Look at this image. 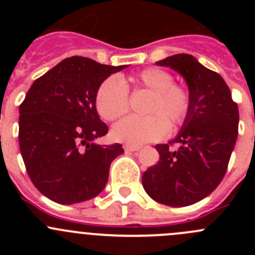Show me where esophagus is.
<instances>
[{"instance_id": "obj_1", "label": "esophagus", "mask_w": 255, "mask_h": 255, "mask_svg": "<svg viewBox=\"0 0 255 255\" xmlns=\"http://www.w3.org/2000/svg\"><path fill=\"white\" fill-rule=\"evenodd\" d=\"M123 148H125L126 151H137V150H139L140 146L139 145H129V144H126Z\"/></svg>"}]
</instances>
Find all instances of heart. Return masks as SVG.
I'll return each instance as SVG.
<instances>
[{
    "mask_svg": "<svg viewBox=\"0 0 255 255\" xmlns=\"http://www.w3.org/2000/svg\"><path fill=\"white\" fill-rule=\"evenodd\" d=\"M128 86H132L134 91L151 92L146 107V113L150 116H129L116 123L112 128L116 140L133 145L154 142L169 132V122L173 128L181 127L186 122L192 106L191 94L182 85L174 84L170 73L159 68L144 69L125 82L117 76L105 79L95 97L96 110L104 120L115 121L128 112Z\"/></svg>",
    "mask_w": 255,
    "mask_h": 255,
    "instance_id": "heart-1",
    "label": "heart"
}]
</instances>
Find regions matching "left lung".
<instances>
[{
  "instance_id": "obj_1",
  "label": "left lung",
  "mask_w": 255,
  "mask_h": 255,
  "mask_svg": "<svg viewBox=\"0 0 255 255\" xmlns=\"http://www.w3.org/2000/svg\"><path fill=\"white\" fill-rule=\"evenodd\" d=\"M156 65L170 66L181 74L192 106L175 139L155 145L160 159L144 171L142 184L156 202L189 206L208 196L227 171L238 135V105L222 76L192 55L176 54ZM173 143L180 146L171 149Z\"/></svg>"
}]
</instances>
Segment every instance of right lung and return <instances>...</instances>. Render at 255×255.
I'll return each instance as SVG.
<instances>
[{
	"label": "right lung",
	"mask_w": 255,
	"mask_h": 255,
	"mask_svg": "<svg viewBox=\"0 0 255 255\" xmlns=\"http://www.w3.org/2000/svg\"><path fill=\"white\" fill-rule=\"evenodd\" d=\"M127 65L71 56L33 82L19 106V149L34 186L51 201L71 205L105 189L120 143L95 144L109 127L95 97L101 82Z\"/></svg>",
	"instance_id": "obj_1"
}]
</instances>
